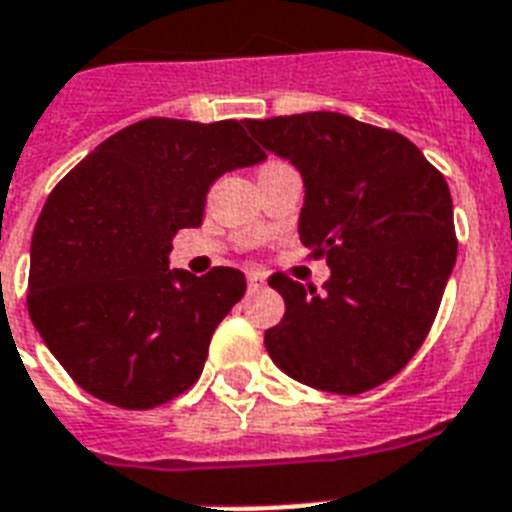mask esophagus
Returning <instances> with one entry per match:
<instances>
[{"instance_id": "obj_1", "label": "esophagus", "mask_w": 512, "mask_h": 512, "mask_svg": "<svg viewBox=\"0 0 512 512\" xmlns=\"http://www.w3.org/2000/svg\"><path fill=\"white\" fill-rule=\"evenodd\" d=\"M264 285H267V275H261V272H248V290H251V293L261 290Z\"/></svg>"}]
</instances>
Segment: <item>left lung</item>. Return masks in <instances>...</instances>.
<instances>
[{
    "mask_svg": "<svg viewBox=\"0 0 512 512\" xmlns=\"http://www.w3.org/2000/svg\"><path fill=\"white\" fill-rule=\"evenodd\" d=\"M245 126L298 169V237L330 267L322 293L269 277L285 298V317L264 333L269 357L293 380L330 394L386 383L425 341L455 269L447 182L407 137L343 113Z\"/></svg>",
    "mask_w": 512,
    "mask_h": 512,
    "instance_id": "left-lung-1",
    "label": "left lung"
}]
</instances>
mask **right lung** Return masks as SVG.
I'll use <instances>...</instances> for the list:
<instances>
[{
  "mask_svg": "<svg viewBox=\"0 0 512 512\" xmlns=\"http://www.w3.org/2000/svg\"><path fill=\"white\" fill-rule=\"evenodd\" d=\"M264 158L240 121L145 118L52 190L31 237L28 314L87 394L150 410L200 378L245 275L169 269L171 240L200 227L216 179Z\"/></svg>",
  "mask_w": 512,
  "mask_h": 512,
  "instance_id": "1",
  "label": "right lung"
}]
</instances>
